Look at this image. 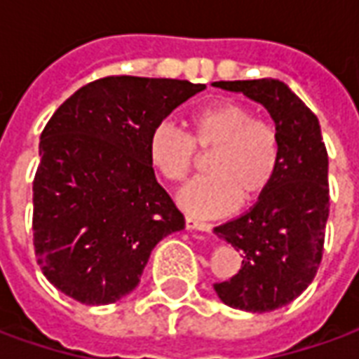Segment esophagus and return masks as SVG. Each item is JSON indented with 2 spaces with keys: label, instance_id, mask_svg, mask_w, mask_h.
<instances>
[{
  "label": "esophagus",
  "instance_id": "1",
  "mask_svg": "<svg viewBox=\"0 0 359 359\" xmlns=\"http://www.w3.org/2000/svg\"><path fill=\"white\" fill-rule=\"evenodd\" d=\"M187 229L190 231H202V233H210L213 225L211 223H203V221H198V219H192V217H187Z\"/></svg>",
  "mask_w": 359,
  "mask_h": 359
}]
</instances>
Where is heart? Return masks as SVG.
Returning a JSON list of instances; mask_svg holds the SVG:
<instances>
[{"label": "heart", "mask_w": 359, "mask_h": 359, "mask_svg": "<svg viewBox=\"0 0 359 359\" xmlns=\"http://www.w3.org/2000/svg\"><path fill=\"white\" fill-rule=\"evenodd\" d=\"M198 154H210L208 177L192 180L179 194L180 205L200 217H219L257 202L277 177L283 144L278 128L256 117L248 105L219 100L190 115V134L171 123L154 126L148 156L169 182H182Z\"/></svg>", "instance_id": "obj_1"}]
</instances>
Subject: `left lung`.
I'll return each instance as SVG.
<instances>
[{
    "label": "left lung",
    "instance_id": "obj_1",
    "mask_svg": "<svg viewBox=\"0 0 359 359\" xmlns=\"http://www.w3.org/2000/svg\"><path fill=\"white\" fill-rule=\"evenodd\" d=\"M217 88L262 103L280 134L283 159L269 190L213 231L242 254L238 273L213 288L226 306L254 313L283 308L316 277L329 217V157L319 121L285 82L221 81Z\"/></svg>",
    "mask_w": 359,
    "mask_h": 359
}]
</instances>
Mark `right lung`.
<instances>
[{"mask_svg":"<svg viewBox=\"0 0 359 359\" xmlns=\"http://www.w3.org/2000/svg\"><path fill=\"white\" fill-rule=\"evenodd\" d=\"M205 84L105 76L76 90L40 136L32 184L38 265L57 290L86 306L138 286L151 250L184 229L148 156L154 126Z\"/></svg>","mask_w":359,"mask_h":359,"instance_id":"1","label":"right lung"}]
</instances>
